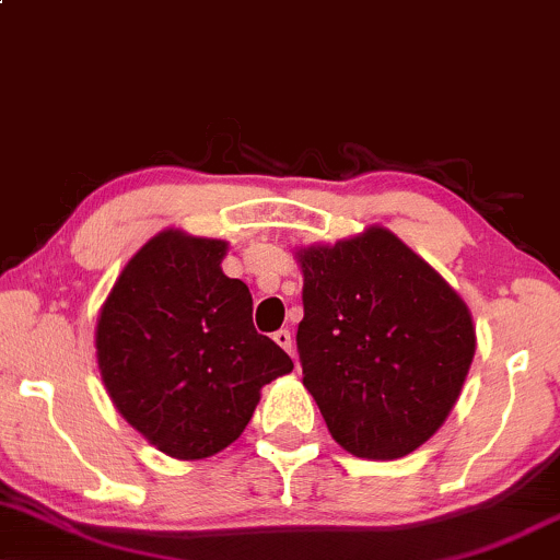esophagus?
Segmentation results:
<instances>
[{
  "label": "esophagus",
  "instance_id": "1",
  "mask_svg": "<svg viewBox=\"0 0 560 560\" xmlns=\"http://www.w3.org/2000/svg\"><path fill=\"white\" fill-rule=\"evenodd\" d=\"M273 341H276V345H279L281 349H284V352H289V354L294 352V341H292V334H289L287 328H279V331L273 334Z\"/></svg>",
  "mask_w": 560,
  "mask_h": 560
}]
</instances>
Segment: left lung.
<instances>
[{"label":"left lung","mask_w":560,"mask_h":560,"mask_svg":"<svg viewBox=\"0 0 560 560\" xmlns=\"http://www.w3.org/2000/svg\"><path fill=\"white\" fill-rule=\"evenodd\" d=\"M302 383L360 459L412 454L454 409L475 357L459 294L388 229L300 250Z\"/></svg>","instance_id":"8db88e82"}]
</instances>
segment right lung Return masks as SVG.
<instances>
[{
	"mask_svg": "<svg viewBox=\"0 0 560 560\" xmlns=\"http://www.w3.org/2000/svg\"><path fill=\"white\" fill-rule=\"evenodd\" d=\"M226 242L166 229L148 240L106 298L96 352L114 407L174 459L234 443L260 388L294 368L253 326V294L221 271Z\"/></svg>",
	"mask_w": 560,
	"mask_h": 560,
	"instance_id": "1",
	"label": "right lung"
}]
</instances>
